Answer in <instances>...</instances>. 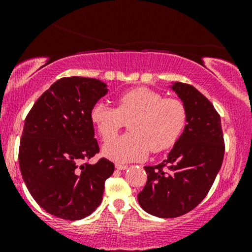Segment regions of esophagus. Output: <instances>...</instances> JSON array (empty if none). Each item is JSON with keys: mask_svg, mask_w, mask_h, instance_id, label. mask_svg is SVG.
I'll return each mask as SVG.
<instances>
[{"mask_svg": "<svg viewBox=\"0 0 252 252\" xmlns=\"http://www.w3.org/2000/svg\"><path fill=\"white\" fill-rule=\"evenodd\" d=\"M116 169H118V170H126V169H128V166H126V164H116Z\"/></svg>", "mask_w": 252, "mask_h": 252, "instance_id": "obj_1", "label": "esophagus"}]
</instances>
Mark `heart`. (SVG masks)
Listing matches in <instances>:
<instances>
[{
    "instance_id": "heart-1",
    "label": "heart",
    "mask_w": 252,
    "mask_h": 252,
    "mask_svg": "<svg viewBox=\"0 0 252 252\" xmlns=\"http://www.w3.org/2000/svg\"><path fill=\"white\" fill-rule=\"evenodd\" d=\"M90 118L104 141L117 134L126 120L131 133L104 144L103 154L115 162L144 160L150 150L161 153L172 148L187 123V108L179 98H166L149 88L126 91L117 99V108L98 103Z\"/></svg>"
}]
</instances>
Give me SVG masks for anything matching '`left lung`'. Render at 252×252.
<instances>
[{
  "instance_id": "8db88e82",
  "label": "left lung",
  "mask_w": 252,
  "mask_h": 252,
  "mask_svg": "<svg viewBox=\"0 0 252 252\" xmlns=\"http://www.w3.org/2000/svg\"><path fill=\"white\" fill-rule=\"evenodd\" d=\"M173 91L187 108V124L168 158L146 166L147 184L138 193L141 207L160 218L189 213L207 195L224 158L220 116L204 94L175 82Z\"/></svg>"
}]
</instances>
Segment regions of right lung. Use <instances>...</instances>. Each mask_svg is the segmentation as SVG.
Wrapping results in <instances>:
<instances>
[{
  "label": "right lung",
  "instance_id": "obj_1",
  "mask_svg": "<svg viewBox=\"0 0 252 252\" xmlns=\"http://www.w3.org/2000/svg\"><path fill=\"white\" fill-rule=\"evenodd\" d=\"M108 89L94 78L65 77L34 103L25 120L19 164L28 190L46 212L79 220L99 206L115 170L108 158L82 163L99 152L91 109Z\"/></svg>",
  "mask_w": 252,
  "mask_h": 252
}]
</instances>
